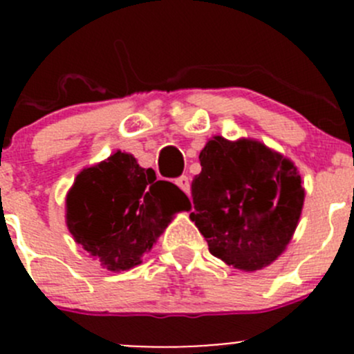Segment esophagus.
<instances>
[{"label": "esophagus", "instance_id": "esophagus-1", "mask_svg": "<svg viewBox=\"0 0 354 354\" xmlns=\"http://www.w3.org/2000/svg\"><path fill=\"white\" fill-rule=\"evenodd\" d=\"M176 185L185 192V194H190V178L188 176H180L176 180Z\"/></svg>", "mask_w": 354, "mask_h": 354}]
</instances>
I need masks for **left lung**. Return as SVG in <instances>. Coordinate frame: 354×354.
Returning <instances> with one entry per match:
<instances>
[{
  "label": "left lung",
  "mask_w": 354,
  "mask_h": 354,
  "mask_svg": "<svg viewBox=\"0 0 354 354\" xmlns=\"http://www.w3.org/2000/svg\"><path fill=\"white\" fill-rule=\"evenodd\" d=\"M190 219L209 252L234 269L255 272L286 250L298 226L305 188L291 159L255 138L216 135L198 156ZM192 209V205H190Z\"/></svg>",
  "instance_id": "left-lung-1"
}]
</instances>
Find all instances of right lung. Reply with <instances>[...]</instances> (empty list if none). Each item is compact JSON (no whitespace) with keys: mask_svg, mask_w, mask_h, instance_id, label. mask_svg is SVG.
Instances as JSON below:
<instances>
[{"mask_svg":"<svg viewBox=\"0 0 354 354\" xmlns=\"http://www.w3.org/2000/svg\"><path fill=\"white\" fill-rule=\"evenodd\" d=\"M66 226L75 243L111 272L140 266L174 214L190 209L187 195L156 180L128 152L84 167L66 194Z\"/></svg>","mask_w":354,"mask_h":354,"instance_id":"1","label":"right lung"}]
</instances>
